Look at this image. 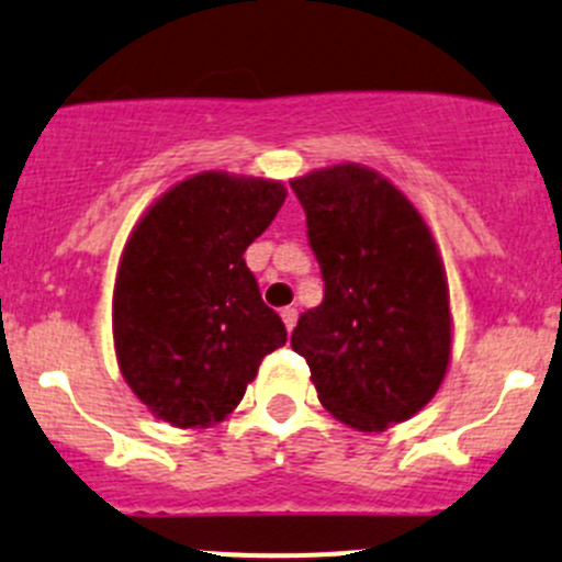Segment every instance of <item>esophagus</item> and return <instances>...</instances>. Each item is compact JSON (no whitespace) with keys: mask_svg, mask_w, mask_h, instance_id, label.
<instances>
[{"mask_svg":"<svg viewBox=\"0 0 562 562\" xmlns=\"http://www.w3.org/2000/svg\"><path fill=\"white\" fill-rule=\"evenodd\" d=\"M281 319H283V324H286L289 333H292L294 324H297V308H292V305H289V308H283L281 311Z\"/></svg>","mask_w":562,"mask_h":562,"instance_id":"1","label":"esophagus"}]
</instances>
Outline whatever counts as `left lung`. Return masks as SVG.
<instances>
[{
    "label": "left lung",
    "instance_id": "8db88e82",
    "mask_svg": "<svg viewBox=\"0 0 562 562\" xmlns=\"http://www.w3.org/2000/svg\"><path fill=\"white\" fill-rule=\"evenodd\" d=\"M324 300L300 316L322 406L362 432L386 430L441 386L452 316L441 257L416 207L386 178L335 165L294 178Z\"/></svg>",
    "mask_w": 562,
    "mask_h": 562
}]
</instances>
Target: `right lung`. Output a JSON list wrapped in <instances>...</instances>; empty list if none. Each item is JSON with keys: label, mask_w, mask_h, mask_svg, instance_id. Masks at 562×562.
<instances>
[{"label": "right lung", "mask_w": 562, "mask_h": 562, "mask_svg": "<svg viewBox=\"0 0 562 562\" xmlns=\"http://www.w3.org/2000/svg\"><path fill=\"white\" fill-rule=\"evenodd\" d=\"M286 200L279 181L200 172L148 207L113 292V340L126 384L176 427L222 422L286 327L246 268Z\"/></svg>", "instance_id": "1"}]
</instances>
